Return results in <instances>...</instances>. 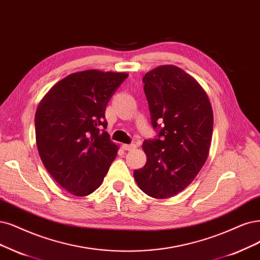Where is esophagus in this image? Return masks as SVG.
I'll return each mask as SVG.
<instances>
[{
    "label": "esophagus",
    "instance_id": "esophagus-1",
    "mask_svg": "<svg viewBox=\"0 0 260 260\" xmlns=\"http://www.w3.org/2000/svg\"><path fill=\"white\" fill-rule=\"evenodd\" d=\"M122 148L125 151H132V150H135L136 149V145H135V143H132V145H123Z\"/></svg>",
    "mask_w": 260,
    "mask_h": 260
}]
</instances>
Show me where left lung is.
Instances as JSON below:
<instances>
[{
    "label": "left lung",
    "mask_w": 260,
    "mask_h": 260,
    "mask_svg": "<svg viewBox=\"0 0 260 260\" xmlns=\"http://www.w3.org/2000/svg\"><path fill=\"white\" fill-rule=\"evenodd\" d=\"M157 136L143 141L147 162L134 178L147 195L164 199L191 183L209 154L213 112L201 85L175 65H162L142 79Z\"/></svg>",
    "instance_id": "obj_1"
}]
</instances>
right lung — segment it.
<instances>
[{
    "instance_id": "obj_1",
    "label": "right lung",
    "mask_w": 260,
    "mask_h": 260,
    "mask_svg": "<svg viewBox=\"0 0 260 260\" xmlns=\"http://www.w3.org/2000/svg\"><path fill=\"white\" fill-rule=\"evenodd\" d=\"M125 73L89 70L54 84L35 113L36 145L47 171L64 189L86 196L99 188L118 146L110 140L106 107Z\"/></svg>"
}]
</instances>
